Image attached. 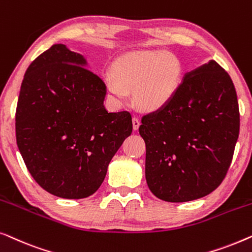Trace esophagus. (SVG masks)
I'll return each mask as SVG.
<instances>
[{
  "mask_svg": "<svg viewBox=\"0 0 252 252\" xmlns=\"http://www.w3.org/2000/svg\"><path fill=\"white\" fill-rule=\"evenodd\" d=\"M132 123H133V129L134 130L139 129V127L141 125V122H140V119L137 118V117H134V118L132 119Z\"/></svg>",
  "mask_w": 252,
  "mask_h": 252,
  "instance_id": "34e87169",
  "label": "esophagus"
}]
</instances>
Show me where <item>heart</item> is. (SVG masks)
I'll return each mask as SVG.
<instances>
[{
    "instance_id": "b5f03b06",
    "label": "heart",
    "mask_w": 252,
    "mask_h": 252,
    "mask_svg": "<svg viewBox=\"0 0 252 252\" xmlns=\"http://www.w3.org/2000/svg\"><path fill=\"white\" fill-rule=\"evenodd\" d=\"M182 74L184 67L174 55L164 50L137 51L118 58L112 74H105L104 84L116 104H124L126 92L134 91V101L139 108L157 111L177 94Z\"/></svg>"
}]
</instances>
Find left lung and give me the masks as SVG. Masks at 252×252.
I'll return each mask as SVG.
<instances>
[{"label": "left lung", "mask_w": 252, "mask_h": 252, "mask_svg": "<svg viewBox=\"0 0 252 252\" xmlns=\"http://www.w3.org/2000/svg\"><path fill=\"white\" fill-rule=\"evenodd\" d=\"M141 123L147 184L156 197L189 202L219 187L232 163L240 112L232 79L216 61L186 73L172 101Z\"/></svg>", "instance_id": "1"}]
</instances>
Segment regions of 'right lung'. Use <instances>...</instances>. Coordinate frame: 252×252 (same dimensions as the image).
I'll list each match as a JSON object with an SVG mask.
<instances>
[{
    "mask_svg": "<svg viewBox=\"0 0 252 252\" xmlns=\"http://www.w3.org/2000/svg\"><path fill=\"white\" fill-rule=\"evenodd\" d=\"M105 84L82 55L54 44L24 75L16 110L17 146L34 180L50 194H94L132 134L129 112H108Z\"/></svg>",
    "mask_w": 252,
    "mask_h": 252,
    "instance_id": "right-lung-1",
    "label": "right lung"
}]
</instances>
